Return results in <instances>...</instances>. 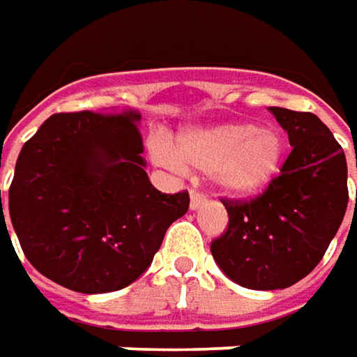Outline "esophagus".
I'll return each instance as SVG.
<instances>
[{
	"mask_svg": "<svg viewBox=\"0 0 357 357\" xmlns=\"http://www.w3.org/2000/svg\"><path fill=\"white\" fill-rule=\"evenodd\" d=\"M204 204H206V197L192 190L190 192V211H199L200 206H204Z\"/></svg>",
	"mask_w": 357,
	"mask_h": 357,
	"instance_id": "obj_1",
	"label": "esophagus"
}]
</instances>
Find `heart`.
Listing matches in <instances>:
<instances>
[{
	"instance_id": "b5f03b06",
	"label": "heart",
	"mask_w": 357,
	"mask_h": 357,
	"mask_svg": "<svg viewBox=\"0 0 357 357\" xmlns=\"http://www.w3.org/2000/svg\"><path fill=\"white\" fill-rule=\"evenodd\" d=\"M286 137L274 125L227 121L181 130L169 149L157 143L155 157L171 171L208 172L213 185L232 199L262 195L280 176Z\"/></svg>"
}]
</instances>
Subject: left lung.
<instances>
[{
	"instance_id": "left-lung-1",
	"label": "left lung",
	"mask_w": 357,
	"mask_h": 357,
	"mask_svg": "<svg viewBox=\"0 0 357 357\" xmlns=\"http://www.w3.org/2000/svg\"><path fill=\"white\" fill-rule=\"evenodd\" d=\"M292 146L274 185L250 202H225L228 230L214 262L250 290L288 288L316 268L348 208V165L314 113L268 107Z\"/></svg>"
}]
</instances>
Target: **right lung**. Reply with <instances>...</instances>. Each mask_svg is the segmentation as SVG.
Returning <instances> with one entry per match:
<instances>
[{
  "label": "right lung",
  "instance_id": "1",
  "mask_svg": "<svg viewBox=\"0 0 357 357\" xmlns=\"http://www.w3.org/2000/svg\"><path fill=\"white\" fill-rule=\"evenodd\" d=\"M139 125L137 109L59 113L23 144L9 216L25 258L49 280L83 294L121 290L188 211V192L151 185Z\"/></svg>",
  "mask_w": 357,
  "mask_h": 357
}]
</instances>
